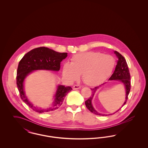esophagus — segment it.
Here are the masks:
<instances>
[{
  "instance_id": "esophagus-1",
  "label": "esophagus",
  "mask_w": 148,
  "mask_h": 148,
  "mask_svg": "<svg viewBox=\"0 0 148 148\" xmlns=\"http://www.w3.org/2000/svg\"><path fill=\"white\" fill-rule=\"evenodd\" d=\"M80 88H81V86H80V85H74L73 87V89L74 90L79 89H80Z\"/></svg>"
}]
</instances>
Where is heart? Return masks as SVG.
Masks as SVG:
<instances>
[{
  "label": "heart",
  "mask_w": 148,
  "mask_h": 148,
  "mask_svg": "<svg viewBox=\"0 0 148 148\" xmlns=\"http://www.w3.org/2000/svg\"><path fill=\"white\" fill-rule=\"evenodd\" d=\"M115 59L110 55L95 51H88L74 55L71 63L63 66V75L68 82H73L82 74L86 84L95 86L105 81L112 74Z\"/></svg>",
  "instance_id": "obj_1"
}]
</instances>
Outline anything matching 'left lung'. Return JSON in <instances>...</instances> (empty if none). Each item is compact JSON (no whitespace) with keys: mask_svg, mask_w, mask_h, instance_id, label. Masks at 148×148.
Wrapping results in <instances>:
<instances>
[{"mask_svg":"<svg viewBox=\"0 0 148 148\" xmlns=\"http://www.w3.org/2000/svg\"><path fill=\"white\" fill-rule=\"evenodd\" d=\"M114 53L116 54V56L118 57V61L117 64L116 65L115 69L114 71L113 74L112 75V76L109 79V80H119L120 82H121L125 85V89H126V97H125V100L124 101V103L121 106V108H122L127 103V100L128 99V95H129V92L130 90V88H131L130 74V73H129V68H128V66H127L126 60L125 59L124 57L121 54H120L119 52H118L116 51H115ZM100 86H101V85H100ZM100 86H96L94 88H91L92 92V97H90L89 98L85 101V106H86V108L92 113L95 114V115L104 116V115H107L101 114H100L98 112H97L94 109L92 104V100L93 97H94V95L96 92L97 89ZM119 110H118V111H119Z\"/></svg>","mask_w":148,"mask_h":148,"instance_id":"left-lung-1","label":"left lung"}]
</instances>
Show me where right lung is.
Segmentation results:
<instances>
[{
	"mask_svg": "<svg viewBox=\"0 0 148 148\" xmlns=\"http://www.w3.org/2000/svg\"><path fill=\"white\" fill-rule=\"evenodd\" d=\"M66 53H59L44 47L36 48L28 52L23 57L19 63L17 69L16 85L21 100L38 113H42L53 111L58 109L63 103L67 94L71 92V86L59 85L55 95L53 106L47 109L38 108L33 106L25 95L23 82L26 77L32 71L35 70H60L61 62L67 56Z\"/></svg>",
	"mask_w": 148,
	"mask_h": 148,
	"instance_id": "add662e5",
	"label": "right lung"
}]
</instances>
